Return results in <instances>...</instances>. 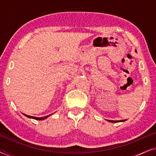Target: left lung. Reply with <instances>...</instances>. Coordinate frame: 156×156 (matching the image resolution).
<instances>
[{"instance_id":"8db88e82","label":"left lung","mask_w":156,"mask_h":156,"mask_svg":"<svg viewBox=\"0 0 156 156\" xmlns=\"http://www.w3.org/2000/svg\"><path fill=\"white\" fill-rule=\"evenodd\" d=\"M109 122H112V123H117V122H122V121H124L126 120H121V121H112V120H107Z\"/></svg>"}]
</instances>
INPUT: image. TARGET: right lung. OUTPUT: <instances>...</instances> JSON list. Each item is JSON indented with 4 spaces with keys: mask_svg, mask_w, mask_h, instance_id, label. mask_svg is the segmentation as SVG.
Listing matches in <instances>:
<instances>
[{
    "mask_svg": "<svg viewBox=\"0 0 156 156\" xmlns=\"http://www.w3.org/2000/svg\"><path fill=\"white\" fill-rule=\"evenodd\" d=\"M25 115V116L28 117V118H31V119H35V120H44V119H45L48 118V116H50V115H48V116H44V117H40V118H39V117H35V116H28V115H26L25 114H23Z\"/></svg>",
    "mask_w": 156,
    "mask_h": 156,
    "instance_id": "add662e5",
    "label": "right lung"
}]
</instances>
